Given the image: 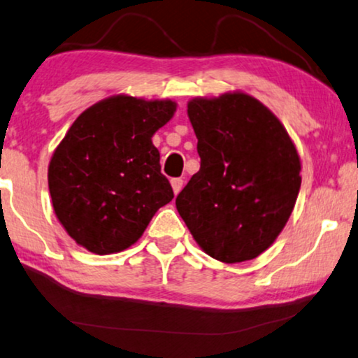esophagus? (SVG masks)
I'll return each instance as SVG.
<instances>
[{"mask_svg":"<svg viewBox=\"0 0 358 358\" xmlns=\"http://www.w3.org/2000/svg\"><path fill=\"white\" fill-rule=\"evenodd\" d=\"M182 187H183V180L182 178H171V188H173L175 194L180 193Z\"/></svg>","mask_w":358,"mask_h":358,"instance_id":"obj_1","label":"esophagus"}]
</instances>
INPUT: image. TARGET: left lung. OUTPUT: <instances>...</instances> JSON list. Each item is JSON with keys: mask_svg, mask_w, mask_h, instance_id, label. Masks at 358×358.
Returning a JSON list of instances; mask_svg holds the SVG:
<instances>
[{"mask_svg": "<svg viewBox=\"0 0 358 358\" xmlns=\"http://www.w3.org/2000/svg\"><path fill=\"white\" fill-rule=\"evenodd\" d=\"M188 117L201 164L176 196V210L208 256L228 264L255 259L296 205V147L278 117L244 92L193 99Z\"/></svg>", "mask_w": 358, "mask_h": 358, "instance_id": "8db88e82", "label": "left lung"}]
</instances>
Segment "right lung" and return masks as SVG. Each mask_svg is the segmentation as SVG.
<instances>
[{"instance_id":"1","label":"right lung","mask_w":358,"mask_h":358,"mask_svg":"<svg viewBox=\"0 0 358 358\" xmlns=\"http://www.w3.org/2000/svg\"><path fill=\"white\" fill-rule=\"evenodd\" d=\"M175 110L173 101L103 99L74 120L54 150L48 169L54 213L87 251L127 250L171 201L152 137Z\"/></svg>"}]
</instances>
